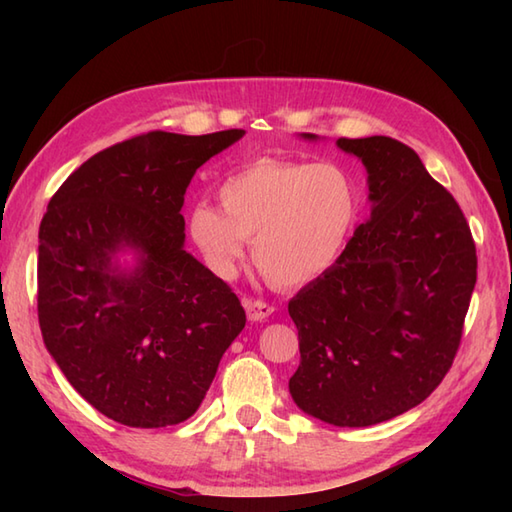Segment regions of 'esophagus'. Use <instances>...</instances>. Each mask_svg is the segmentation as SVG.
<instances>
[{"label": "esophagus", "instance_id": "34e87169", "mask_svg": "<svg viewBox=\"0 0 512 512\" xmlns=\"http://www.w3.org/2000/svg\"><path fill=\"white\" fill-rule=\"evenodd\" d=\"M244 308L250 321H264L275 312V308L270 306V303L259 301V299H244Z\"/></svg>", "mask_w": 512, "mask_h": 512}]
</instances>
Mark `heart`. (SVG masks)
Instances as JSON below:
<instances>
[{"mask_svg": "<svg viewBox=\"0 0 512 512\" xmlns=\"http://www.w3.org/2000/svg\"><path fill=\"white\" fill-rule=\"evenodd\" d=\"M222 211L195 204L189 233L215 273L231 277L253 242L270 284L306 286L341 262L361 224L354 176L334 162L259 158L220 184Z\"/></svg>", "mask_w": 512, "mask_h": 512, "instance_id": "obj_1", "label": "heart"}]
</instances>
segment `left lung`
<instances>
[{"mask_svg": "<svg viewBox=\"0 0 512 512\" xmlns=\"http://www.w3.org/2000/svg\"><path fill=\"white\" fill-rule=\"evenodd\" d=\"M336 145L365 165L372 215L341 262L288 303L301 352L288 387L308 416L369 427L420 405L447 376L477 255L458 202L411 147L389 136Z\"/></svg>", "mask_w": 512, "mask_h": 512, "instance_id": "obj_1", "label": "left lung"}]
</instances>
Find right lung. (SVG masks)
<instances>
[{"mask_svg":"<svg viewBox=\"0 0 512 512\" xmlns=\"http://www.w3.org/2000/svg\"><path fill=\"white\" fill-rule=\"evenodd\" d=\"M244 136L140 134L70 173L39 226L37 312L68 383L125 427L191 418L246 312L231 286L184 250L193 173ZM137 253L121 271L115 255Z\"/></svg>","mask_w":512,"mask_h":512,"instance_id":"1","label":"right lung"}]
</instances>
